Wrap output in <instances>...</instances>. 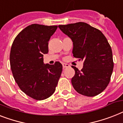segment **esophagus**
Listing matches in <instances>:
<instances>
[{"instance_id": "34e87169", "label": "esophagus", "mask_w": 123, "mask_h": 123, "mask_svg": "<svg viewBox=\"0 0 123 123\" xmlns=\"http://www.w3.org/2000/svg\"><path fill=\"white\" fill-rule=\"evenodd\" d=\"M70 66L68 64H66V63H63L62 64V67H63V68H68V67H69Z\"/></svg>"}]
</instances>
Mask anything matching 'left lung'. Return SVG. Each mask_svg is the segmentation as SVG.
I'll return each instance as SVG.
<instances>
[{"label": "left lung", "instance_id": "1", "mask_svg": "<svg viewBox=\"0 0 123 123\" xmlns=\"http://www.w3.org/2000/svg\"><path fill=\"white\" fill-rule=\"evenodd\" d=\"M59 28L71 39L74 57L83 61L81 71L72 66L75 71L71 79L73 88L85 96L97 95L107 86L113 71L112 52L108 41L100 31L83 22Z\"/></svg>", "mask_w": 123, "mask_h": 123}]
</instances>
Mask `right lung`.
<instances>
[{"instance_id": "add662e5", "label": "right lung", "mask_w": 123, "mask_h": 123, "mask_svg": "<svg viewBox=\"0 0 123 123\" xmlns=\"http://www.w3.org/2000/svg\"><path fill=\"white\" fill-rule=\"evenodd\" d=\"M57 26L33 24L17 35L12 45L10 65L16 82L25 93L42 100L54 93L62 70L59 62L43 63V55Z\"/></svg>"}]
</instances>
